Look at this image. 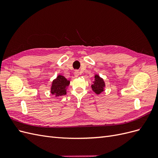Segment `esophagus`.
<instances>
[{"mask_svg":"<svg viewBox=\"0 0 158 158\" xmlns=\"http://www.w3.org/2000/svg\"><path fill=\"white\" fill-rule=\"evenodd\" d=\"M74 75L75 77H78L79 76V72L78 70H75L74 73Z\"/></svg>","mask_w":158,"mask_h":158,"instance_id":"obj_1","label":"esophagus"}]
</instances>
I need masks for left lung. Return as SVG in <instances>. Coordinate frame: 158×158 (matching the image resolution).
<instances>
[{"instance_id":"left-lung-1","label":"left lung","mask_w":158,"mask_h":158,"mask_svg":"<svg viewBox=\"0 0 158 158\" xmlns=\"http://www.w3.org/2000/svg\"><path fill=\"white\" fill-rule=\"evenodd\" d=\"M106 86V85L104 80L102 77H100L98 74H95L94 80L93 84L91 85V88H92L93 92L97 95H99L100 94L104 92Z\"/></svg>"}]
</instances>
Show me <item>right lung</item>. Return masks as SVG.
<instances>
[{
	"mask_svg": "<svg viewBox=\"0 0 158 158\" xmlns=\"http://www.w3.org/2000/svg\"><path fill=\"white\" fill-rule=\"evenodd\" d=\"M70 81L66 79L64 76L58 75L56 78L52 80L50 92L56 98L66 94V90L70 85Z\"/></svg>",
	"mask_w": 158,
	"mask_h": 158,
	"instance_id": "add662e5",
	"label": "right lung"
}]
</instances>
